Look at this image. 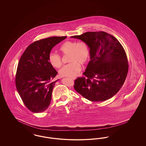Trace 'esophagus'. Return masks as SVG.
Wrapping results in <instances>:
<instances>
[{
    "mask_svg": "<svg viewBox=\"0 0 146 146\" xmlns=\"http://www.w3.org/2000/svg\"><path fill=\"white\" fill-rule=\"evenodd\" d=\"M71 79H72V80H75L76 79V77H72V78H70Z\"/></svg>",
    "mask_w": 146,
    "mask_h": 146,
    "instance_id": "1",
    "label": "esophagus"
}]
</instances>
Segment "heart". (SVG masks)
I'll list each match as a JSON object with an SVG mask.
<instances>
[{"label":"heart","instance_id":"1","mask_svg":"<svg viewBox=\"0 0 146 146\" xmlns=\"http://www.w3.org/2000/svg\"><path fill=\"white\" fill-rule=\"evenodd\" d=\"M63 54H70L68 61L70 63L63 66L59 70L61 76L73 77L81 70V66L85 65L90 58L89 46L83 41H67L64 42L60 48ZM50 64L55 68H59L62 64L61 57L58 54L51 52L48 55Z\"/></svg>","mask_w":146,"mask_h":146}]
</instances>
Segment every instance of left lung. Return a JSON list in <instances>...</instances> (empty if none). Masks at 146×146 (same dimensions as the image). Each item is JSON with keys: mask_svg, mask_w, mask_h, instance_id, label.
I'll list each match as a JSON object with an SVG mask.
<instances>
[{"mask_svg": "<svg viewBox=\"0 0 146 146\" xmlns=\"http://www.w3.org/2000/svg\"><path fill=\"white\" fill-rule=\"evenodd\" d=\"M70 38L85 42L90 51L85 76L74 81V89L93 102L104 101L114 96L124 83L129 68L121 44L113 35L102 31L88 32Z\"/></svg>", "mask_w": 146, "mask_h": 146, "instance_id": "1", "label": "left lung"}]
</instances>
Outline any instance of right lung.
I'll return each mask as SVG.
<instances>
[{"label": "right lung", "mask_w": 146, "mask_h": 146, "mask_svg": "<svg viewBox=\"0 0 146 146\" xmlns=\"http://www.w3.org/2000/svg\"><path fill=\"white\" fill-rule=\"evenodd\" d=\"M67 36H52L29 45L18 63L15 83L25 105L33 113H41L50 104L57 74L50 64L48 55L56 44Z\"/></svg>", "instance_id": "obj_1"}]
</instances>
